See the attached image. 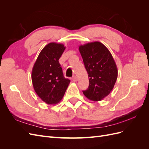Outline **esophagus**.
Segmentation results:
<instances>
[{"label":"esophagus","mask_w":149,"mask_h":149,"mask_svg":"<svg viewBox=\"0 0 149 149\" xmlns=\"http://www.w3.org/2000/svg\"><path fill=\"white\" fill-rule=\"evenodd\" d=\"M73 81L74 82H76L78 81V78L76 77V76H73Z\"/></svg>","instance_id":"esophagus-1"}]
</instances>
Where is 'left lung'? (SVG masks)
Returning a JSON list of instances; mask_svg holds the SVG:
<instances>
[{
  "mask_svg": "<svg viewBox=\"0 0 149 149\" xmlns=\"http://www.w3.org/2000/svg\"><path fill=\"white\" fill-rule=\"evenodd\" d=\"M79 50L89 79V87L83 93L89 100L101 101L111 93L118 78V68L114 58L100 42L80 45Z\"/></svg>",
  "mask_w": 149,
  "mask_h": 149,
  "instance_id": "1",
  "label": "left lung"
}]
</instances>
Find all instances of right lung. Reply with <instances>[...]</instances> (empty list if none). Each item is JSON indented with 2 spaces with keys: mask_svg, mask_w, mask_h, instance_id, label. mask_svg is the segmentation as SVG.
Segmentation results:
<instances>
[{
  "mask_svg": "<svg viewBox=\"0 0 149 149\" xmlns=\"http://www.w3.org/2000/svg\"><path fill=\"white\" fill-rule=\"evenodd\" d=\"M66 47L63 44L49 43L40 52L31 71L35 91L48 104H55L63 97L70 83L65 78L59 59Z\"/></svg>",
  "mask_w": 149,
  "mask_h": 149,
  "instance_id": "add662e5",
  "label": "right lung"
}]
</instances>
